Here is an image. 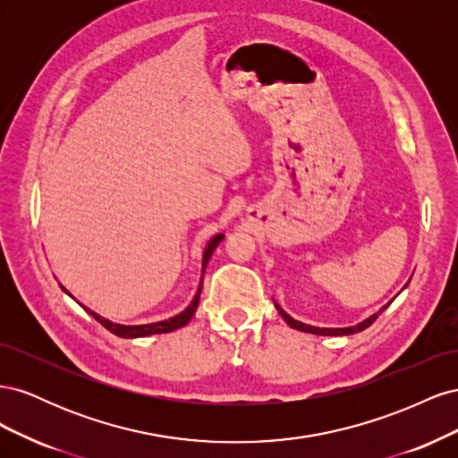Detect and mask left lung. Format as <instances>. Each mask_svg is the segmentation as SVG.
<instances>
[{
	"label": "left lung",
	"mask_w": 458,
	"mask_h": 458,
	"mask_svg": "<svg viewBox=\"0 0 458 458\" xmlns=\"http://www.w3.org/2000/svg\"><path fill=\"white\" fill-rule=\"evenodd\" d=\"M387 306H390V303H387ZM387 306H384L378 313L370 315L369 318H365L363 323H359V325H355V327H348V328H318V327H311V325H306V323L294 321V318L290 317V315L279 306V303H275L276 311L281 313V317L284 318V321H286L290 327L296 328V330H301V332H310V335H318V336H348V335H353V332H361V330H365L367 327H370L374 321H377L378 315H380Z\"/></svg>",
	"instance_id": "left-lung-1"
}]
</instances>
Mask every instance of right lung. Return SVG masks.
Instances as JSON below:
<instances>
[{"label":"right lung","instance_id":"obj_1","mask_svg":"<svg viewBox=\"0 0 458 458\" xmlns=\"http://www.w3.org/2000/svg\"><path fill=\"white\" fill-rule=\"evenodd\" d=\"M221 239H224V234H216V237H214L210 242H208L206 250H204V258H202V275H204V269H206V266H208V259L212 258V254H214V250H216V246L221 242ZM200 290H202V284L199 286V293H197L195 300L191 301V306H189L185 311H182L179 315L168 318V321L150 323V325H133V327H130V325H116V323H113V321H108V318H105V317H101V315H97L95 311H91V310H88V308H86V310H88V313L95 318L97 323H101L106 330H110V332H113V335H116V336H120V338H141V336H150V335H164V332H172V330H175V328H182V327H185V325L191 321V317L195 315V311H197V308H199Z\"/></svg>","mask_w":458,"mask_h":458}]
</instances>
